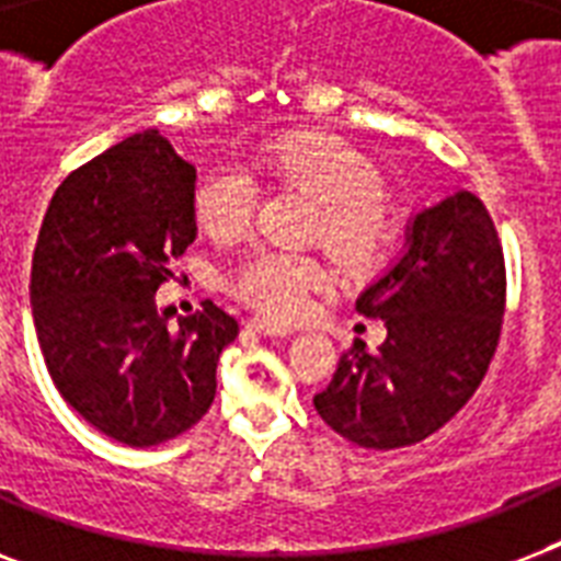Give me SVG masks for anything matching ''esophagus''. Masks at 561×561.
Here are the masks:
<instances>
[{"mask_svg":"<svg viewBox=\"0 0 561 561\" xmlns=\"http://www.w3.org/2000/svg\"><path fill=\"white\" fill-rule=\"evenodd\" d=\"M247 332L267 334V337H288L290 325L273 323V320H264V317H250V320H247Z\"/></svg>","mask_w":561,"mask_h":561,"instance_id":"obj_1","label":"esophagus"}]
</instances>
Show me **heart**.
Returning a JSON list of instances; mask_svg holds the SVG:
<instances>
[{"mask_svg": "<svg viewBox=\"0 0 561 561\" xmlns=\"http://www.w3.org/2000/svg\"><path fill=\"white\" fill-rule=\"evenodd\" d=\"M250 165L267 178L294 183L320 201L314 238H320L346 271H369L392 244V215L381 201L383 183L373 162L352 145L329 134H290L253 148ZM259 206V188L241 165H218L194 192V218L218 241L244 236ZM329 271L314 255L297 250H255L227 276V288L255 311L294 320Z\"/></svg>", "mask_w": 561, "mask_h": 561, "instance_id": "1", "label": "heart"}]
</instances>
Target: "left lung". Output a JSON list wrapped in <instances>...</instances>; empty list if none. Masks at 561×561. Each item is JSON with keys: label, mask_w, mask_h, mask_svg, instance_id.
I'll return each mask as SVG.
<instances>
[{"label": "left lung", "mask_w": 561, "mask_h": 561, "mask_svg": "<svg viewBox=\"0 0 561 561\" xmlns=\"http://www.w3.org/2000/svg\"><path fill=\"white\" fill-rule=\"evenodd\" d=\"M506 302L504 250L478 194L419 209L404 253L358 297L383 320L375 352L355 343L314 396L332 431L375 451L422 443L474 396L495 355Z\"/></svg>", "instance_id": "1"}]
</instances>
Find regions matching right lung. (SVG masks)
Segmentation results:
<instances>
[{
	"instance_id": "add662e5",
	"label": "right lung",
	"mask_w": 561,
	"mask_h": 561,
	"mask_svg": "<svg viewBox=\"0 0 561 561\" xmlns=\"http://www.w3.org/2000/svg\"><path fill=\"white\" fill-rule=\"evenodd\" d=\"M194 171L160 130L127 136L57 186L31 262L37 341L57 392L130 448L174 439L215 399L236 317L211 299L171 325L169 264L197 236Z\"/></svg>"
}]
</instances>
